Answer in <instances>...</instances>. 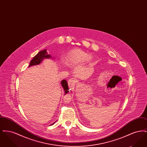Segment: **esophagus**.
Returning a JSON list of instances; mask_svg holds the SVG:
<instances>
[{"instance_id":"1","label":"esophagus","mask_w":147,"mask_h":147,"mask_svg":"<svg viewBox=\"0 0 147 147\" xmlns=\"http://www.w3.org/2000/svg\"><path fill=\"white\" fill-rule=\"evenodd\" d=\"M76 83V80L74 78H71L68 80V85L70 87H73Z\"/></svg>"}]
</instances>
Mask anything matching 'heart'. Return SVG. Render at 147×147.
Wrapping results in <instances>:
<instances>
[{
  "label": "heart",
  "mask_w": 147,
  "mask_h": 147,
  "mask_svg": "<svg viewBox=\"0 0 147 147\" xmlns=\"http://www.w3.org/2000/svg\"><path fill=\"white\" fill-rule=\"evenodd\" d=\"M91 58V55L80 49H74L69 52L65 57L66 63L70 65L86 62Z\"/></svg>",
  "instance_id": "heart-1"
}]
</instances>
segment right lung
I'll return each mask as SVG.
<instances>
[{
	"label": "right lung",
	"mask_w": 147,
	"mask_h": 147,
	"mask_svg": "<svg viewBox=\"0 0 147 147\" xmlns=\"http://www.w3.org/2000/svg\"><path fill=\"white\" fill-rule=\"evenodd\" d=\"M51 58V56L50 55H48L47 52V49H44L41 51H40L36 56L33 58V59L30 61V65L28 66V67L32 66V65H38L40 64V63L42 62V61L43 59L45 58ZM61 85L62 86V87L64 89V90L65 91V95L68 93V83L65 80H63L61 82ZM54 123L53 124H52L51 125H53Z\"/></svg>",
	"instance_id": "1"
}]
</instances>
